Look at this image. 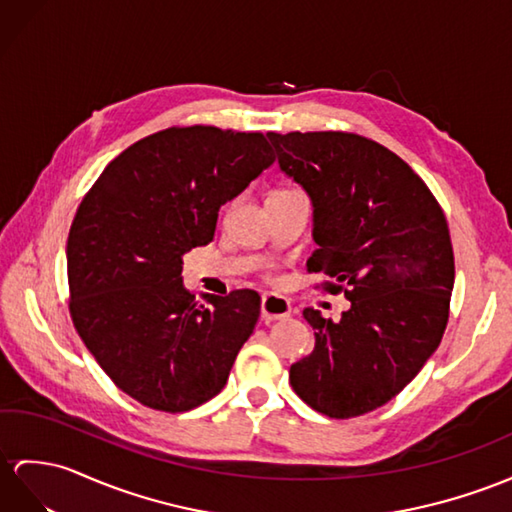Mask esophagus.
Returning a JSON list of instances; mask_svg holds the SVG:
<instances>
[{"instance_id": "1", "label": "esophagus", "mask_w": 512, "mask_h": 512, "mask_svg": "<svg viewBox=\"0 0 512 512\" xmlns=\"http://www.w3.org/2000/svg\"><path fill=\"white\" fill-rule=\"evenodd\" d=\"M291 315V302L282 295H263L260 299V317L265 321H278Z\"/></svg>"}]
</instances>
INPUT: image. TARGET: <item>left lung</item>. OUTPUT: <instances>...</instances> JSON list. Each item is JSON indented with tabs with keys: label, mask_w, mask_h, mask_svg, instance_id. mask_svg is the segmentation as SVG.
I'll list each match as a JSON object with an SVG mask.
<instances>
[{
	"label": "left lung",
	"mask_w": 512,
	"mask_h": 512,
	"mask_svg": "<svg viewBox=\"0 0 512 512\" xmlns=\"http://www.w3.org/2000/svg\"><path fill=\"white\" fill-rule=\"evenodd\" d=\"M280 169L313 202L310 273L350 299L341 319L304 308L315 350L291 365L293 391L332 419L371 413L439 347L450 317L454 249L434 195L384 145L352 132L267 134Z\"/></svg>",
	"instance_id": "1"
}]
</instances>
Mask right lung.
Segmentation results:
<instances>
[{
    "instance_id": "right-lung-1",
    "label": "right lung",
    "mask_w": 512,
    "mask_h": 512,
    "mask_svg": "<svg viewBox=\"0 0 512 512\" xmlns=\"http://www.w3.org/2000/svg\"><path fill=\"white\" fill-rule=\"evenodd\" d=\"M276 160L267 136L167 128L108 162L67 239L69 313L123 393L162 413L215 397L260 315L256 291L204 295L182 256L213 241L219 208Z\"/></svg>"
}]
</instances>
